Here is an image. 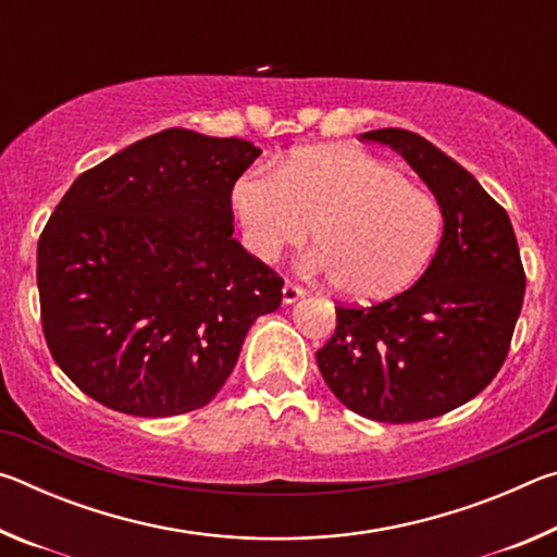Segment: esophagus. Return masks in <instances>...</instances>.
Segmentation results:
<instances>
[{
  "mask_svg": "<svg viewBox=\"0 0 557 557\" xmlns=\"http://www.w3.org/2000/svg\"><path fill=\"white\" fill-rule=\"evenodd\" d=\"M301 297H305V289L295 285V282H285V287H282V299H285V305H292V301H297Z\"/></svg>",
  "mask_w": 557,
  "mask_h": 557,
  "instance_id": "34e87169",
  "label": "esophagus"
}]
</instances>
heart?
<instances>
[{"instance_id": "1", "label": "heart", "mask_w": 557, "mask_h": 557, "mask_svg": "<svg viewBox=\"0 0 557 557\" xmlns=\"http://www.w3.org/2000/svg\"><path fill=\"white\" fill-rule=\"evenodd\" d=\"M245 243L260 260L312 238L309 272L354 299L391 297L435 256L445 211L430 188L395 164L351 147L307 149L277 172H250L233 186Z\"/></svg>"}]
</instances>
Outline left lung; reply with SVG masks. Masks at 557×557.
Listing matches in <instances>:
<instances>
[{
    "mask_svg": "<svg viewBox=\"0 0 557 557\" xmlns=\"http://www.w3.org/2000/svg\"><path fill=\"white\" fill-rule=\"evenodd\" d=\"M400 152L445 211V233L412 287L369 307L336 305L317 351L324 381L348 410L405 425L482 393L511 348L525 272L504 206L455 159L408 129L366 132Z\"/></svg>",
    "mask_w": 557,
    "mask_h": 557,
    "instance_id": "1",
    "label": "left lung"
}]
</instances>
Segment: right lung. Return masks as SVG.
<instances>
[{
    "label": "right lung",
    "mask_w": 557,
    "mask_h": 557,
    "mask_svg": "<svg viewBox=\"0 0 557 557\" xmlns=\"http://www.w3.org/2000/svg\"><path fill=\"white\" fill-rule=\"evenodd\" d=\"M260 149L172 127L83 172L36 250L41 326L78 388L137 418L215 398L282 280L233 238L231 194Z\"/></svg>",
    "instance_id": "1"
}]
</instances>
